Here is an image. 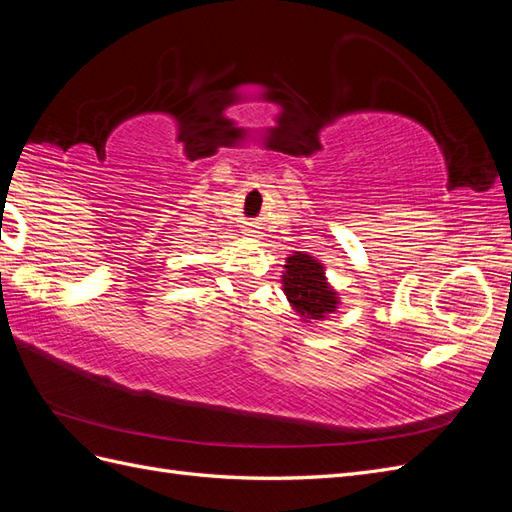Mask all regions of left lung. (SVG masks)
<instances>
[{
  "instance_id": "8db88e82",
  "label": "left lung",
  "mask_w": 512,
  "mask_h": 512,
  "mask_svg": "<svg viewBox=\"0 0 512 512\" xmlns=\"http://www.w3.org/2000/svg\"><path fill=\"white\" fill-rule=\"evenodd\" d=\"M282 290L294 314L307 324L327 320L342 303L337 290L329 284L322 262L303 252H294L286 258Z\"/></svg>"
}]
</instances>
